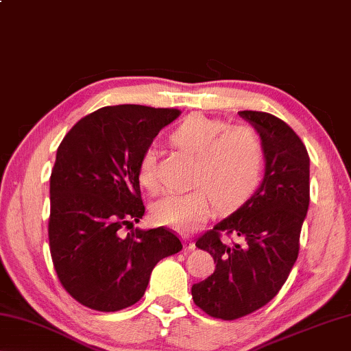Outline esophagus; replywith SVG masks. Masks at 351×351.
I'll return each instance as SVG.
<instances>
[{"mask_svg": "<svg viewBox=\"0 0 351 351\" xmlns=\"http://www.w3.org/2000/svg\"><path fill=\"white\" fill-rule=\"evenodd\" d=\"M182 241H184V247H186V250H189V252H192V250H195V242H193L191 237L184 236V237H182Z\"/></svg>", "mask_w": 351, "mask_h": 351, "instance_id": "esophagus-1", "label": "esophagus"}]
</instances>
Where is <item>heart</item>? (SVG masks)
I'll return each instance as SVG.
<instances>
[{"instance_id": "b5f03b06", "label": "heart", "mask_w": 351, "mask_h": 351, "mask_svg": "<svg viewBox=\"0 0 351 351\" xmlns=\"http://www.w3.org/2000/svg\"><path fill=\"white\" fill-rule=\"evenodd\" d=\"M170 141L195 159L192 184L197 187L154 202L152 217L158 225L181 232L197 230L209 219L214 204L220 210L236 208L252 195L263 180L265 145L253 125H228L223 120L193 114L175 128ZM137 178L147 191L158 189L153 147L142 153Z\"/></svg>"}]
</instances>
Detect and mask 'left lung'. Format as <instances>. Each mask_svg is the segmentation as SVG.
Listing matches in <instances>:
<instances>
[{
  "label": "left lung",
  "mask_w": 351,
  "mask_h": 351,
  "mask_svg": "<svg viewBox=\"0 0 351 351\" xmlns=\"http://www.w3.org/2000/svg\"><path fill=\"white\" fill-rule=\"evenodd\" d=\"M263 136L265 171L252 197L195 245L214 258V274L192 286L206 314L236 320L263 308L285 285L298 258L309 208V156L295 131L278 117L241 110ZM221 235H232L228 243Z\"/></svg>",
  "instance_id": "obj_1"
}]
</instances>
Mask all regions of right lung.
Instances as JSON below:
<instances>
[{
	"label": "right lung",
	"instance_id": "obj_1",
	"mask_svg": "<svg viewBox=\"0 0 351 351\" xmlns=\"http://www.w3.org/2000/svg\"><path fill=\"white\" fill-rule=\"evenodd\" d=\"M178 115V109L106 106L60 142L49 178V252L60 285L87 308L114 313L137 303L154 265L181 252L180 239L164 226L134 230L145 214L138 160Z\"/></svg>",
	"mask_w": 351,
	"mask_h": 351
}]
</instances>
